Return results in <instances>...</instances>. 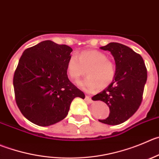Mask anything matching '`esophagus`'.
Masks as SVG:
<instances>
[{
    "label": "esophagus",
    "mask_w": 159,
    "mask_h": 159,
    "mask_svg": "<svg viewBox=\"0 0 159 159\" xmlns=\"http://www.w3.org/2000/svg\"><path fill=\"white\" fill-rule=\"evenodd\" d=\"M85 100H86V101H88L89 103H93V100H92L91 97H90L89 96H85Z\"/></svg>",
    "instance_id": "obj_1"
}]
</instances>
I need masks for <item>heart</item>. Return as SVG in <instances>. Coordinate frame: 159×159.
<instances>
[{"instance_id":"heart-1","label":"heart","mask_w":159,"mask_h":159,"mask_svg":"<svg viewBox=\"0 0 159 159\" xmlns=\"http://www.w3.org/2000/svg\"><path fill=\"white\" fill-rule=\"evenodd\" d=\"M88 77L80 82V86L87 92L104 89L113 82L115 78V65L101 52L96 50L84 51L72 55L66 63V72L70 79L75 83L84 75Z\"/></svg>"}]
</instances>
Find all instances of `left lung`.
Wrapping results in <instances>:
<instances>
[{
  "mask_svg": "<svg viewBox=\"0 0 159 159\" xmlns=\"http://www.w3.org/2000/svg\"><path fill=\"white\" fill-rule=\"evenodd\" d=\"M100 48L111 52L114 56L116 74L113 82L92 100L104 102L110 109L109 116L99 121L116 125L133 116L140 106L148 78L147 68L141 56L124 44L111 42Z\"/></svg>",
  "mask_w": 159,
  "mask_h": 159,
  "instance_id": "left-lung-1",
  "label": "left lung"
}]
</instances>
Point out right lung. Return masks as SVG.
Masks as SVG:
<instances>
[{"label": "right lung", "mask_w": 159, "mask_h": 159, "mask_svg": "<svg viewBox=\"0 0 159 159\" xmlns=\"http://www.w3.org/2000/svg\"><path fill=\"white\" fill-rule=\"evenodd\" d=\"M72 48L44 41L26 48L13 78L15 96L23 116L35 125L48 126L66 117L75 97L83 92L68 79L66 63Z\"/></svg>", "instance_id": "right-lung-1"}]
</instances>
